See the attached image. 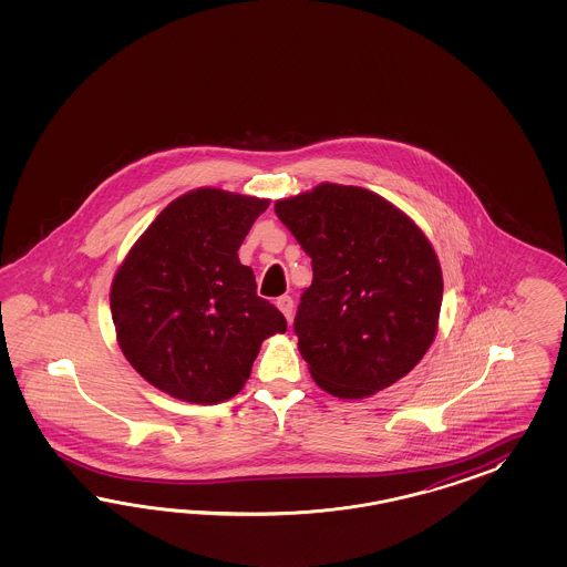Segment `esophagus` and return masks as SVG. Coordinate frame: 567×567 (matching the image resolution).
<instances>
[{"mask_svg":"<svg viewBox=\"0 0 567 567\" xmlns=\"http://www.w3.org/2000/svg\"><path fill=\"white\" fill-rule=\"evenodd\" d=\"M276 308L280 309V311L285 313V318L291 322L295 303H292V299L289 297V295H282V297H278V299H276Z\"/></svg>","mask_w":567,"mask_h":567,"instance_id":"obj_1","label":"esophagus"}]
</instances>
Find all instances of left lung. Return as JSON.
<instances>
[{"label": "left lung", "instance_id": "obj_1", "mask_svg": "<svg viewBox=\"0 0 567 567\" xmlns=\"http://www.w3.org/2000/svg\"><path fill=\"white\" fill-rule=\"evenodd\" d=\"M275 212L311 258L295 332L316 384L363 399L412 372L443 303L441 264L422 228L377 193L337 183L278 199Z\"/></svg>", "mask_w": 567, "mask_h": 567}]
</instances>
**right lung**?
Wrapping results in <instances>:
<instances>
[{
    "mask_svg": "<svg viewBox=\"0 0 567 567\" xmlns=\"http://www.w3.org/2000/svg\"><path fill=\"white\" fill-rule=\"evenodd\" d=\"M270 199L202 187L176 197L122 259L110 289L124 358L162 393L202 405L237 395L261 343L287 330L258 297L240 243Z\"/></svg>",
    "mask_w": 567,
    "mask_h": 567,
    "instance_id": "1",
    "label": "right lung"
}]
</instances>
